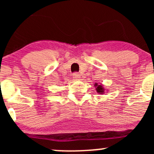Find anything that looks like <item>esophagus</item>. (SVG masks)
<instances>
[{
	"mask_svg": "<svg viewBox=\"0 0 154 154\" xmlns=\"http://www.w3.org/2000/svg\"><path fill=\"white\" fill-rule=\"evenodd\" d=\"M72 76H73V77L75 79H79V77H80V75H79V73H77V72H75V73H73Z\"/></svg>",
	"mask_w": 154,
	"mask_h": 154,
	"instance_id": "obj_1",
	"label": "esophagus"
}]
</instances>
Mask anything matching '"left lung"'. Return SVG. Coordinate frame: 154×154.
Instances as JSON below:
<instances>
[{
	"label": "left lung",
	"mask_w": 154,
	"mask_h": 154,
	"mask_svg": "<svg viewBox=\"0 0 154 154\" xmlns=\"http://www.w3.org/2000/svg\"><path fill=\"white\" fill-rule=\"evenodd\" d=\"M95 86H97L96 88V91L97 92H98V93H103L104 92V89L102 87L101 85H98L97 84H95Z\"/></svg>",
	"instance_id": "obj_1"
}]
</instances>
